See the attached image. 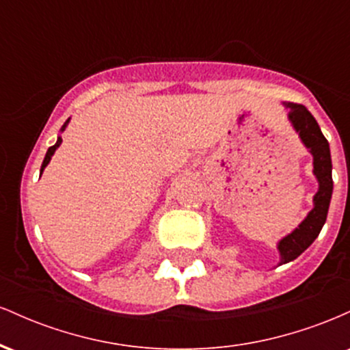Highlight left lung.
<instances>
[{"mask_svg":"<svg viewBox=\"0 0 350 350\" xmlns=\"http://www.w3.org/2000/svg\"><path fill=\"white\" fill-rule=\"evenodd\" d=\"M288 108V120L299 135L301 143L312 154V174L317 179V192L312 198V208L291 234L278 242L280 263L284 265L296 260L319 235L326 224L329 204L332 198V161L327 139L324 138L316 118L306 107L298 103H283Z\"/></svg>","mask_w":350,"mask_h":350,"instance_id":"1","label":"left lung"}]
</instances>
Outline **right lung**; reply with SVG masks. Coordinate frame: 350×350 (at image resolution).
<instances>
[{
	"label": "right lung",
	"instance_id": "add662e5",
	"mask_svg": "<svg viewBox=\"0 0 350 350\" xmlns=\"http://www.w3.org/2000/svg\"><path fill=\"white\" fill-rule=\"evenodd\" d=\"M69 122H70V118H69V120H67V122L62 124V128H60V133H62V131H64V130H66V128H67V124H69ZM60 143H62V138H60V136H57V142H55V144H54V146H51V148H49V150H47V152H46V158H44V161H42V166H41V174H42V171H44V170H46V166H47V164H49V161H51V158H52V156H54V152H55V150H57V148L60 146Z\"/></svg>",
	"mask_w": 350,
	"mask_h": 350
}]
</instances>
